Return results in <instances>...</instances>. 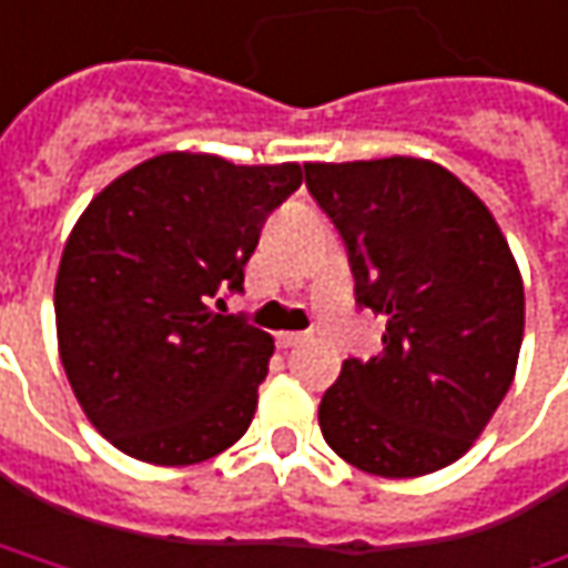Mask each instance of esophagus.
<instances>
[{"instance_id":"1","label":"esophagus","mask_w":568,"mask_h":568,"mask_svg":"<svg viewBox=\"0 0 568 568\" xmlns=\"http://www.w3.org/2000/svg\"><path fill=\"white\" fill-rule=\"evenodd\" d=\"M307 339H311L307 333H280V336H276L280 348H298V345H304Z\"/></svg>"}]
</instances>
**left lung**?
<instances>
[{"label":"left lung","instance_id":"left-lung-1","mask_svg":"<svg viewBox=\"0 0 568 568\" xmlns=\"http://www.w3.org/2000/svg\"><path fill=\"white\" fill-rule=\"evenodd\" d=\"M339 229L355 302L386 317L383 352L348 358L321 399L323 440L367 475L456 462L516 377L525 288L497 220L430 160L307 163Z\"/></svg>","mask_w":568,"mask_h":568}]
</instances>
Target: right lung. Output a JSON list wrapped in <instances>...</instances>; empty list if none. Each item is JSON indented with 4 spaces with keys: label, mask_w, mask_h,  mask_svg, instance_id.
<instances>
[{
    "label": "right lung",
    "mask_w": 568,
    "mask_h": 568,
    "mask_svg": "<svg viewBox=\"0 0 568 568\" xmlns=\"http://www.w3.org/2000/svg\"><path fill=\"white\" fill-rule=\"evenodd\" d=\"M302 166L163 153L103 187L55 276L59 355L90 424L150 465H194L242 440L270 333L210 311L242 292L266 216Z\"/></svg>",
    "instance_id": "obj_1"
}]
</instances>
